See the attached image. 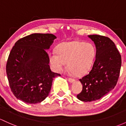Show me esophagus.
Segmentation results:
<instances>
[{
  "label": "esophagus",
  "mask_w": 126,
  "mask_h": 126,
  "mask_svg": "<svg viewBox=\"0 0 126 126\" xmlns=\"http://www.w3.org/2000/svg\"><path fill=\"white\" fill-rule=\"evenodd\" d=\"M68 81L70 82V83H73V82L75 81V80L73 79H71V78H69Z\"/></svg>",
  "instance_id": "obj_1"
}]
</instances>
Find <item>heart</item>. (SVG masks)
<instances>
[{
    "label": "heart",
    "mask_w": 126,
    "mask_h": 126,
    "mask_svg": "<svg viewBox=\"0 0 126 126\" xmlns=\"http://www.w3.org/2000/svg\"><path fill=\"white\" fill-rule=\"evenodd\" d=\"M95 56L94 46L89 42H72L63 43L57 48V52L49 53L50 66L54 72H62L67 63L74 75L85 74L93 64Z\"/></svg>",
    "instance_id": "1"
}]
</instances>
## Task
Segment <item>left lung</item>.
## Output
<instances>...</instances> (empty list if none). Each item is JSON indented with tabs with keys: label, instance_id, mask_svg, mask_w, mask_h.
I'll return each instance as SVG.
<instances>
[{
	"label": "left lung",
	"instance_id": "left-lung-1",
	"mask_svg": "<svg viewBox=\"0 0 126 126\" xmlns=\"http://www.w3.org/2000/svg\"><path fill=\"white\" fill-rule=\"evenodd\" d=\"M88 36L96 50L91 71L79 80L83 89L77 97L84 102L99 100L112 91L118 80L121 66V56L113 41L97 34Z\"/></svg>",
	"mask_w": 126,
	"mask_h": 126
}]
</instances>
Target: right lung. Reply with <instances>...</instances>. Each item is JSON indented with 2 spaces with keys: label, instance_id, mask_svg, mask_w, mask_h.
Masks as SVG:
<instances>
[{
  "label": "right lung",
  "instance_id": "obj_1",
  "mask_svg": "<svg viewBox=\"0 0 126 126\" xmlns=\"http://www.w3.org/2000/svg\"><path fill=\"white\" fill-rule=\"evenodd\" d=\"M56 37L52 34H31L16 42L6 65L12 92L29 104L40 103L49 94L52 81L60 74L52 72L48 49Z\"/></svg>",
  "mask_w": 126,
  "mask_h": 126
}]
</instances>
